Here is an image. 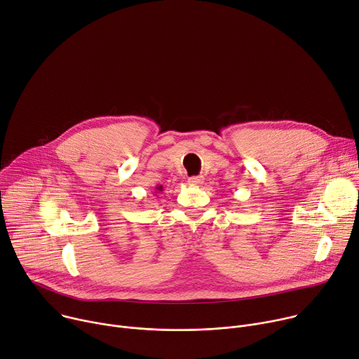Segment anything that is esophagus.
Instances as JSON below:
<instances>
[{"label":"esophagus","instance_id":"34e87169","mask_svg":"<svg viewBox=\"0 0 359 359\" xmlns=\"http://www.w3.org/2000/svg\"><path fill=\"white\" fill-rule=\"evenodd\" d=\"M189 185H201L204 182V177L201 175H195V177H189L188 178Z\"/></svg>","mask_w":359,"mask_h":359}]
</instances>
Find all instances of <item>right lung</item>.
<instances>
[{
    "instance_id": "right-lung-1",
    "label": "right lung",
    "mask_w": 359,
    "mask_h": 359,
    "mask_svg": "<svg viewBox=\"0 0 359 359\" xmlns=\"http://www.w3.org/2000/svg\"><path fill=\"white\" fill-rule=\"evenodd\" d=\"M163 189H164V188H163L161 185H159V187H156V188H155V192H154V194H159V192H161Z\"/></svg>"
}]
</instances>
